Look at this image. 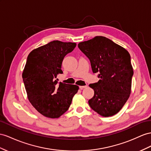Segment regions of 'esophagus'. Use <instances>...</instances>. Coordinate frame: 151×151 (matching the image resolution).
Segmentation results:
<instances>
[{"mask_svg": "<svg viewBox=\"0 0 151 151\" xmlns=\"http://www.w3.org/2000/svg\"><path fill=\"white\" fill-rule=\"evenodd\" d=\"M86 87H87V86H80V87H79L80 89H81V90H82V89H83V88H86Z\"/></svg>", "mask_w": 151, "mask_h": 151, "instance_id": "obj_1", "label": "esophagus"}]
</instances>
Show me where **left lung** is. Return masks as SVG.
Here are the masks:
<instances>
[{
	"mask_svg": "<svg viewBox=\"0 0 151 151\" xmlns=\"http://www.w3.org/2000/svg\"><path fill=\"white\" fill-rule=\"evenodd\" d=\"M91 62L100 80L89 84L94 95L88 100L91 109L103 117L117 114L131 94L133 75L129 52L105 37L96 36L78 45Z\"/></svg>",
	"mask_w": 151,
	"mask_h": 151,
	"instance_id": "8db88e82",
	"label": "left lung"
}]
</instances>
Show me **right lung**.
Listing matches in <instances>:
<instances>
[{
	"label": "right lung",
	"mask_w": 151,
	"mask_h": 151,
	"mask_svg": "<svg viewBox=\"0 0 151 151\" xmlns=\"http://www.w3.org/2000/svg\"><path fill=\"white\" fill-rule=\"evenodd\" d=\"M75 42L53 41L33 50L27 57L22 73L27 97L41 114L58 118L66 111L78 86L58 83L57 76L63 74L64 57L76 47Z\"/></svg>",
	"instance_id": "1"
}]
</instances>
